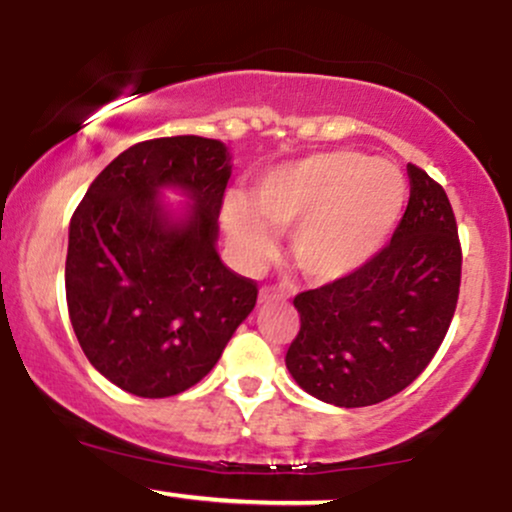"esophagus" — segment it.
<instances>
[{
    "instance_id": "esophagus-1",
    "label": "esophagus",
    "mask_w": 512,
    "mask_h": 512,
    "mask_svg": "<svg viewBox=\"0 0 512 512\" xmlns=\"http://www.w3.org/2000/svg\"><path fill=\"white\" fill-rule=\"evenodd\" d=\"M276 298H284V293L276 289V286H262V291H260V301L262 303L276 301Z\"/></svg>"
}]
</instances>
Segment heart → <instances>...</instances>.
I'll list each match as a JSON object with an SVG mask.
<instances>
[{"label": "heart", "instance_id": "b5f03b06", "mask_svg": "<svg viewBox=\"0 0 512 512\" xmlns=\"http://www.w3.org/2000/svg\"><path fill=\"white\" fill-rule=\"evenodd\" d=\"M407 204V182L385 161L339 149L281 163L252 187L250 204L223 202V223L248 260L272 248V228L296 226L293 260L315 281L354 274L387 243Z\"/></svg>", "mask_w": 512, "mask_h": 512}]
</instances>
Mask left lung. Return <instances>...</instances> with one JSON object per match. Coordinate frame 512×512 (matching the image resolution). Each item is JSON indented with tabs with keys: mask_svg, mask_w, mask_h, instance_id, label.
Instances as JSON below:
<instances>
[{
	"mask_svg": "<svg viewBox=\"0 0 512 512\" xmlns=\"http://www.w3.org/2000/svg\"><path fill=\"white\" fill-rule=\"evenodd\" d=\"M409 204L392 240L354 274L293 298L301 330L286 368L308 395L370 407L424 373L460 296L462 248L450 199L414 163Z\"/></svg>",
	"mask_w": 512,
	"mask_h": 512,
	"instance_id": "obj_1",
	"label": "left lung"
}]
</instances>
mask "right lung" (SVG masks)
I'll use <instances>...</instances> for the list:
<instances>
[{"label":"right lung","mask_w":512,"mask_h":512,"mask_svg":"<svg viewBox=\"0 0 512 512\" xmlns=\"http://www.w3.org/2000/svg\"><path fill=\"white\" fill-rule=\"evenodd\" d=\"M226 146L204 137L139 142L91 182L69 223L64 289L91 366L137 397L190 390L216 366L257 303V284L221 262ZM196 202L173 222L157 190Z\"/></svg>","instance_id":"obj_1"}]
</instances>
